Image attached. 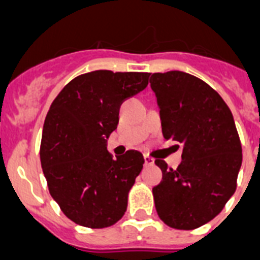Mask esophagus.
Segmentation results:
<instances>
[{
	"instance_id": "1",
	"label": "esophagus",
	"mask_w": 260,
	"mask_h": 260,
	"mask_svg": "<svg viewBox=\"0 0 260 260\" xmlns=\"http://www.w3.org/2000/svg\"><path fill=\"white\" fill-rule=\"evenodd\" d=\"M143 159H145V165H146V166H151V165H154V159H153V158H151V156L145 155V156H143Z\"/></svg>"
}]
</instances>
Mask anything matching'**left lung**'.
<instances>
[{"mask_svg":"<svg viewBox=\"0 0 260 260\" xmlns=\"http://www.w3.org/2000/svg\"><path fill=\"white\" fill-rule=\"evenodd\" d=\"M150 86L165 139L183 145L177 170L156 159L162 182L153 188L158 215L177 230H194L215 218L237 188L242 146L222 96L187 73H154Z\"/></svg>","mask_w":260,"mask_h":260,"instance_id":"left-lung-1","label":"left lung"}]
</instances>
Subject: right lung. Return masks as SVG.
I'll return each mask as SVG.
<instances>
[{"instance_id":"right-lung-1","label":"right lung","mask_w":260,"mask_h":260,"mask_svg":"<svg viewBox=\"0 0 260 260\" xmlns=\"http://www.w3.org/2000/svg\"><path fill=\"white\" fill-rule=\"evenodd\" d=\"M150 73L95 70L72 79L45 118L41 165L49 192L69 219L104 229L121 219L143 155L128 150L113 158L107 138L117 128L122 102L142 91Z\"/></svg>"}]
</instances>
